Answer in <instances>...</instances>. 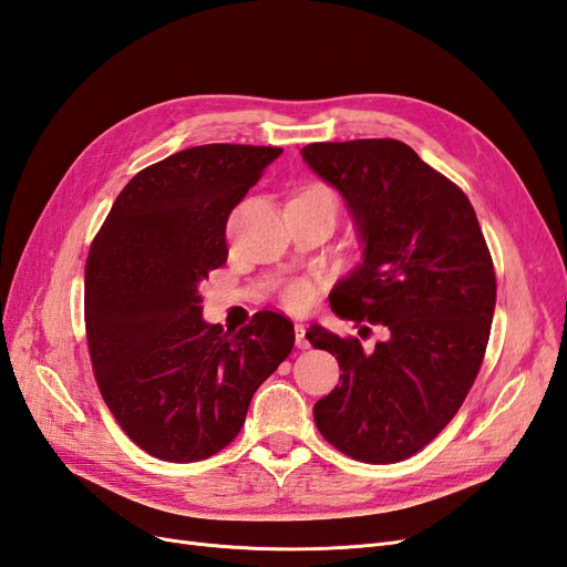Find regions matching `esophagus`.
<instances>
[{"instance_id": "1", "label": "esophagus", "mask_w": 567, "mask_h": 567, "mask_svg": "<svg viewBox=\"0 0 567 567\" xmlns=\"http://www.w3.org/2000/svg\"><path fill=\"white\" fill-rule=\"evenodd\" d=\"M295 342H297L299 350H307V347H309L307 326H303V323H297V326H295Z\"/></svg>"}]
</instances>
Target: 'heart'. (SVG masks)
I'll list each match as a JSON object with an SVG mask.
<instances>
[{
    "label": "heart",
    "instance_id": "1",
    "mask_svg": "<svg viewBox=\"0 0 567 567\" xmlns=\"http://www.w3.org/2000/svg\"><path fill=\"white\" fill-rule=\"evenodd\" d=\"M313 188H323V186H313ZM313 297V289L309 282H292L285 289V301L289 307H307Z\"/></svg>",
    "mask_w": 567,
    "mask_h": 567
}]
</instances>
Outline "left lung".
<instances>
[{"instance_id":"left-lung-1","label":"left lung","mask_w":567,"mask_h":567,"mask_svg":"<svg viewBox=\"0 0 567 567\" xmlns=\"http://www.w3.org/2000/svg\"><path fill=\"white\" fill-rule=\"evenodd\" d=\"M301 157L338 188L364 246L332 287L330 309L385 328L367 352L357 338L311 326L309 342L342 371L313 404L316 426L354 460H408L457 414L484 361L496 309L486 239L462 188L408 143H311Z\"/></svg>"}]
</instances>
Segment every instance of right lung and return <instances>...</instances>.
Here are the masks:
<instances>
[{
	"instance_id": "obj_1",
	"label": "right lung",
	"mask_w": 567,
	"mask_h": 567,
	"mask_svg": "<svg viewBox=\"0 0 567 567\" xmlns=\"http://www.w3.org/2000/svg\"><path fill=\"white\" fill-rule=\"evenodd\" d=\"M282 148L208 143L141 169L85 260L95 381L145 453L198 462L237 439L251 398L295 347V326L258 311L241 330L203 321L198 285L227 260L225 227Z\"/></svg>"
}]
</instances>
